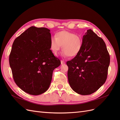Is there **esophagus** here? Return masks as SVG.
<instances>
[{
    "label": "esophagus",
    "instance_id": "obj_1",
    "mask_svg": "<svg viewBox=\"0 0 120 120\" xmlns=\"http://www.w3.org/2000/svg\"><path fill=\"white\" fill-rule=\"evenodd\" d=\"M65 64V61L64 60H61V64Z\"/></svg>",
    "mask_w": 120,
    "mask_h": 120
}]
</instances>
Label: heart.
<instances>
[{
  "label": "heart",
  "mask_w": 120,
  "mask_h": 120,
  "mask_svg": "<svg viewBox=\"0 0 120 120\" xmlns=\"http://www.w3.org/2000/svg\"><path fill=\"white\" fill-rule=\"evenodd\" d=\"M49 45L52 52L56 55L61 49L62 55L75 57L81 52L82 46V39L81 35L66 30L57 32L55 37L50 38Z\"/></svg>",
  "instance_id": "1"
}]
</instances>
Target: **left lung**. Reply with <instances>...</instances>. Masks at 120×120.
<instances>
[{"instance_id": "1", "label": "left lung", "mask_w": 120, "mask_h": 120, "mask_svg": "<svg viewBox=\"0 0 120 120\" xmlns=\"http://www.w3.org/2000/svg\"><path fill=\"white\" fill-rule=\"evenodd\" d=\"M110 57L103 39L89 30L82 38L81 52L67 62L69 84L75 92L90 95L106 82Z\"/></svg>"}]
</instances>
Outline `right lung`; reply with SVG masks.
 Here are the masks:
<instances>
[{
	"mask_svg": "<svg viewBox=\"0 0 120 120\" xmlns=\"http://www.w3.org/2000/svg\"><path fill=\"white\" fill-rule=\"evenodd\" d=\"M50 30L28 28L13 43L9 64L17 86L25 93L39 95L48 90L52 72L60 64L50 49Z\"/></svg>",
	"mask_w": 120,
	"mask_h": 120,
	"instance_id": "add662e5",
	"label": "right lung"
}]
</instances>
